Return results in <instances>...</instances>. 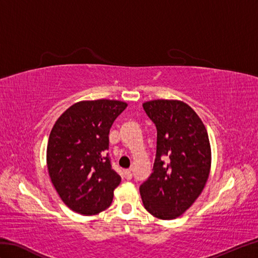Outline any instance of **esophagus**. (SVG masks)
<instances>
[{
    "label": "esophagus",
    "mask_w": 258,
    "mask_h": 258,
    "mask_svg": "<svg viewBox=\"0 0 258 258\" xmlns=\"http://www.w3.org/2000/svg\"><path fill=\"white\" fill-rule=\"evenodd\" d=\"M124 176H125L126 179L132 178V176H133L132 171H131V169H125V171H124Z\"/></svg>",
    "instance_id": "obj_1"
}]
</instances>
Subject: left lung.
Returning a JSON list of instances; mask_svg holds the SVG:
<instances>
[{
	"label": "left lung",
	"mask_w": 258,
	"mask_h": 258,
	"mask_svg": "<svg viewBox=\"0 0 258 258\" xmlns=\"http://www.w3.org/2000/svg\"><path fill=\"white\" fill-rule=\"evenodd\" d=\"M143 108L156 126L157 142L153 173L140 186L142 201L153 216L174 220L193 205L207 182L210 140L199 115L184 102L154 100Z\"/></svg>",
	"instance_id": "left-lung-1"
}]
</instances>
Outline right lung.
<instances>
[{
    "label": "right lung",
    "instance_id": "obj_1",
    "mask_svg": "<svg viewBox=\"0 0 258 258\" xmlns=\"http://www.w3.org/2000/svg\"><path fill=\"white\" fill-rule=\"evenodd\" d=\"M126 106L113 100L75 103L51 131L46 163L52 184L64 204L82 215H95L112 204L120 176L106 154L108 134Z\"/></svg>",
    "mask_w": 258,
    "mask_h": 258
}]
</instances>
